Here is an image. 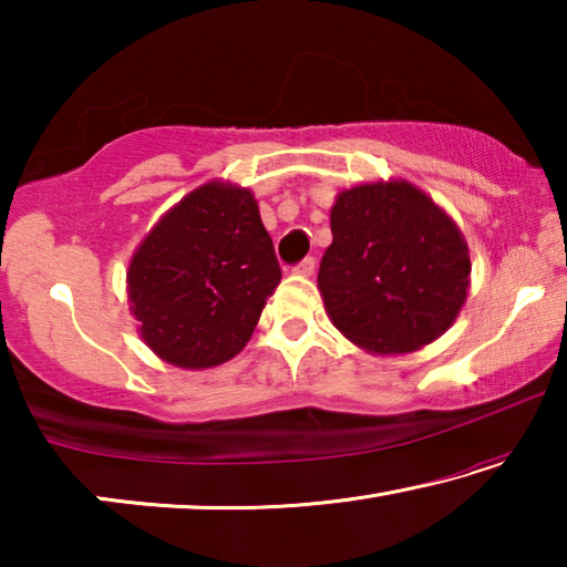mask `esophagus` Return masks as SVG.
I'll return each instance as SVG.
<instances>
[{
	"instance_id": "34e87169",
	"label": "esophagus",
	"mask_w": 567,
	"mask_h": 567,
	"mask_svg": "<svg viewBox=\"0 0 567 567\" xmlns=\"http://www.w3.org/2000/svg\"><path fill=\"white\" fill-rule=\"evenodd\" d=\"M315 257H305V260H300L297 262L295 267H292V272H297V275H312L315 272Z\"/></svg>"
}]
</instances>
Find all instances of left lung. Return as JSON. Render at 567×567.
<instances>
[{
	"label": "left lung",
	"mask_w": 567,
	"mask_h": 567,
	"mask_svg": "<svg viewBox=\"0 0 567 567\" xmlns=\"http://www.w3.org/2000/svg\"><path fill=\"white\" fill-rule=\"evenodd\" d=\"M318 287L344 338L400 354L440 338L467 297L470 257L460 229L408 182L340 192Z\"/></svg>",
	"instance_id": "obj_1"
}]
</instances>
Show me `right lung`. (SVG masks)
Here are the masks:
<instances>
[{
    "instance_id": "obj_1",
    "label": "right lung",
    "mask_w": 567,
    "mask_h": 567,
    "mask_svg": "<svg viewBox=\"0 0 567 567\" xmlns=\"http://www.w3.org/2000/svg\"><path fill=\"white\" fill-rule=\"evenodd\" d=\"M252 192L199 187L159 219L127 272L142 340L177 368H215L245 348L280 285Z\"/></svg>"
}]
</instances>
